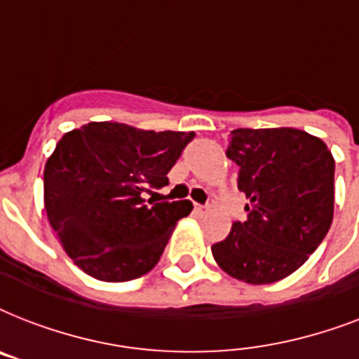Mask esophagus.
<instances>
[{"label": "esophagus", "instance_id": "esophagus-1", "mask_svg": "<svg viewBox=\"0 0 359 359\" xmlns=\"http://www.w3.org/2000/svg\"><path fill=\"white\" fill-rule=\"evenodd\" d=\"M210 210H212V207H210V205H196V212L201 214V216H207Z\"/></svg>", "mask_w": 359, "mask_h": 359}]
</instances>
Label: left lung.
Returning a JSON list of instances; mask_svg holds the SVG:
<instances>
[{
    "mask_svg": "<svg viewBox=\"0 0 359 359\" xmlns=\"http://www.w3.org/2000/svg\"><path fill=\"white\" fill-rule=\"evenodd\" d=\"M227 158L238 165L248 222L214 244V261L250 285L276 283L317 250L334 219L335 160L320 137L298 128H236Z\"/></svg>",
    "mask_w": 359,
    "mask_h": 359,
    "instance_id": "obj_1",
    "label": "left lung"
}]
</instances>
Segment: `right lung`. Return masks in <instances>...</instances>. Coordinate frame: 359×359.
<instances>
[{"label":"right lung","mask_w":359,"mask_h":359,"mask_svg":"<svg viewBox=\"0 0 359 359\" xmlns=\"http://www.w3.org/2000/svg\"><path fill=\"white\" fill-rule=\"evenodd\" d=\"M194 132L87 123L59 140L44 165V210L65 253L87 276L130 281L156 266L184 201L147 203L162 188Z\"/></svg>","instance_id":"obj_1"}]
</instances>
